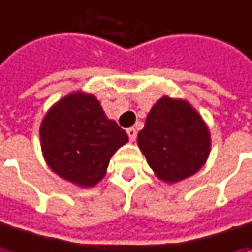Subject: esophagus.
<instances>
[{"mask_svg":"<svg viewBox=\"0 0 252 252\" xmlns=\"http://www.w3.org/2000/svg\"><path fill=\"white\" fill-rule=\"evenodd\" d=\"M126 132H127V136H129L130 142H134V140H136V134H137V133H136V129H133V127H129V129H127Z\"/></svg>","mask_w":252,"mask_h":252,"instance_id":"esophagus-1","label":"esophagus"}]
</instances>
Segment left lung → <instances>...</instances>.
<instances>
[{"label":"left lung","mask_w":252,"mask_h":252,"mask_svg":"<svg viewBox=\"0 0 252 252\" xmlns=\"http://www.w3.org/2000/svg\"><path fill=\"white\" fill-rule=\"evenodd\" d=\"M137 146L155 176L182 182L201 169L211 150V134L201 115L184 99L160 97L150 109Z\"/></svg>","instance_id":"left-lung-1"}]
</instances>
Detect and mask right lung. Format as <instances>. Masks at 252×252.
I'll return each mask as SVG.
<instances>
[{
	"mask_svg": "<svg viewBox=\"0 0 252 252\" xmlns=\"http://www.w3.org/2000/svg\"><path fill=\"white\" fill-rule=\"evenodd\" d=\"M39 137L49 169L83 189L105 177L110 158L129 142L96 96L82 91L70 92L51 106L41 122Z\"/></svg>",
	"mask_w": 252,
	"mask_h": 252,
	"instance_id": "obj_1",
	"label": "right lung"
}]
</instances>
